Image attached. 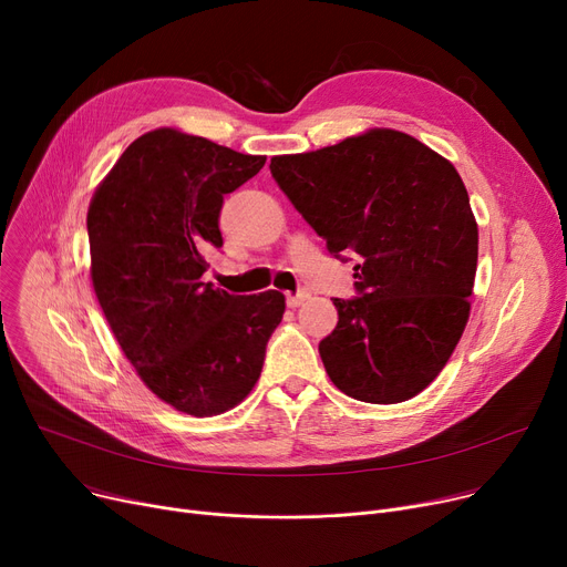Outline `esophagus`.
Masks as SVG:
<instances>
[{
  "label": "esophagus",
  "mask_w": 567,
  "mask_h": 567,
  "mask_svg": "<svg viewBox=\"0 0 567 567\" xmlns=\"http://www.w3.org/2000/svg\"><path fill=\"white\" fill-rule=\"evenodd\" d=\"M308 299H310V293H308V291L287 293V306H289V308H299V306H303Z\"/></svg>",
  "instance_id": "obj_1"
}]
</instances>
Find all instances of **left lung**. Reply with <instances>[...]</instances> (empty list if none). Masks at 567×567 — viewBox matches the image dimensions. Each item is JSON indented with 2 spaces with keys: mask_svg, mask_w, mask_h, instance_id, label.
I'll return each instance as SVG.
<instances>
[{
  "mask_svg": "<svg viewBox=\"0 0 567 567\" xmlns=\"http://www.w3.org/2000/svg\"><path fill=\"white\" fill-rule=\"evenodd\" d=\"M268 167L331 255L361 257V296L333 299L338 326L319 342L331 381L370 404L425 391L466 329L478 266V223L455 165L402 131L370 128Z\"/></svg>",
  "mask_w": 567,
  "mask_h": 567,
  "instance_id": "8db88e82",
  "label": "left lung"
}]
</instances>
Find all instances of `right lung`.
Wrapping results in <instances>:
<instances>
[{"label": "right lung", "mask_w": 567, "mask_h": 567, "mask_svg": "<svg viewBox=\"0 0 567 567\" xmlns=\"http://www.w3.org/2000/svg\"><path fill=\"white\" fill-rule=\"evenodd\" d=\"M264 163L156 128L128 144L89 202V274L110 329L146 389L195 419L248 398L285 315L276 289L231 296L202 282L206 252L223 248V197Z\"/></svg>", "instance_id": "1"}]
</instances>
